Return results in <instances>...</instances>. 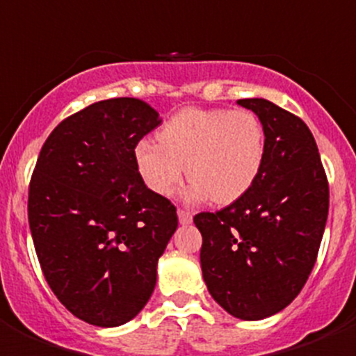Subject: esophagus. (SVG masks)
Returning <instances> with one entry per match:
<instances>
[{"label":"esophagus","instance_id":"esophagus-1","mask_svg":"<svg viewBox=\"0 0 356 356\" xmlns=\"http://www.w3.org/2000/svg\"><path fill=\"white\" fill-rule=\"evenodd\" d=\"M178 221H180V225H191L193 222V212L180 209L178 210Z\"/></svg>","mask_w":356,"mask_h":356}]
</instances>
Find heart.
Segmentation results:
<instances>
[{
    "label": "heart",
    "mask_w": 356,
    "mask_h": 356,
    "mask_svg": "<svg viewBox=\"0 0 356 356\" xmlns=\"http://www.w3.org/2000/svg\"><path fill=\"white\" fill-rule=\"evenodd\" d=\"M134 151L140 178L159 196H171L187 168L193 180L185 197L219 205L241 200L266 162V130L250 110L184 108Z\"/></svg>",
    "instance_id": "obj_1"
}]
</instances>
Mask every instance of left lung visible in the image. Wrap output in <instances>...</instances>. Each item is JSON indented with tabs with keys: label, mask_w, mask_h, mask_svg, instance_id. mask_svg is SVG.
I'll list each match as a JSON object with an SVG mask.
<instances>
[{
	"label": "left lung",
	"mask_w": 356,
	"mask_h": 356,
	"mask_svg": "<svg viewBox=\"0 0 356 356\" xmlns=\"http://www.w3.org/2000/svg\"><path fill=\"white\" fill-rule=\"evenodd\" d=\"M266 130V162L253 187L219 212H201V271L226 312L275 316L312 273L328 217L330 188L312 131L264 97L238 99Z\"/></svg>",
	"instance_id": "left-lung-1"
}]
</instances>
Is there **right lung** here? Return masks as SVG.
<instances>
[{"instance_id": "right-lung-1", "label": "right lung", "mask_w": 356, "mask_h": 356, "mask_svg": "<svg viewBox=\"0 0 356 356\" xmlns=\"http://www.w3.org/2000/svg\"><path fill=\"white\" fill-rule=\"evenodd\" d=\"M160 122L135 97L92 103L64 119L37 159L28 193L33 246L58 301L89 325L121 326L143 310L178 226L175 205L135 165V146Z\"/></svg>"}]
</instances>
